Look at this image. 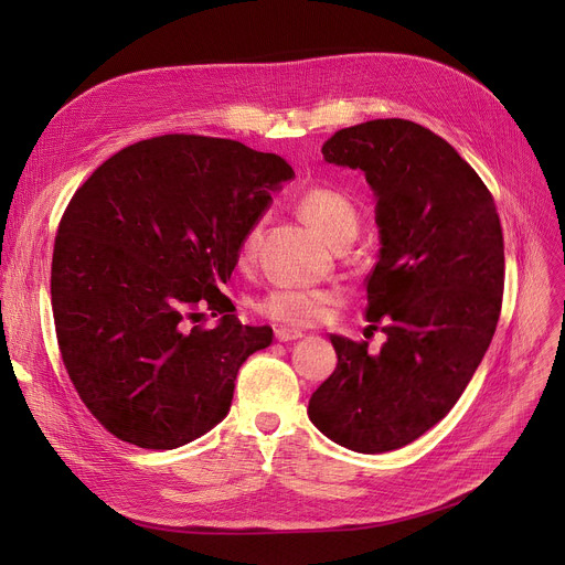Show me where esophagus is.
<instances>
[{"label": "esophagus", "mask_w": 565, "mask_h": 565, "mask_svg": "<svg viewBox=\"0 0 565 565\" xmlns=\"http://www.w3.org/2000/svg\"><path fill=\"white\" fill-rule=\"evenodd\" d=\"M302 330H292V328H277L275 330V339L277 341H298L302 339Z\"/></svg>", "instance_id": "esophagus-1"}]
</instances>
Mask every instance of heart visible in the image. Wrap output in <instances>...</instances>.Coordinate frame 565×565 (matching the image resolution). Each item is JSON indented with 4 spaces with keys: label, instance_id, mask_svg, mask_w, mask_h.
<instances>
[{
    "label": "heart",
    "instance_id": "1",
    "mask_svg": "<svg viewBox=\"0 0 565 565\" xmlns=\"http://www.w3.org/2000/svg\"><path fill=\"white\" fill-rule=\"evenodd\" d=\"M300 215L328 243L339 241L345 233L358 228V213L345 194L330 185H309L298 194ZM260 233V222H254L241 243V260L252 258ZM339 300V292L330 288H292L281 286L267 290L256 302V311L281 324H311L328 313L330 305Z\"/></svg>",
    "mask_w": 565,
    "mask_h": 565
}]
</instances>
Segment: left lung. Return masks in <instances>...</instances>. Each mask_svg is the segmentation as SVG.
Listing matches in <instances>:
<instances>
[{
  "label": "left lung",
  "instance_id": "obj_1",
  "mask_svg": "<svg viewBox=\"0 0 565 565\" xmlns=\"http://www.w3.org/2000/svg\"><path fill=\"white\" fill-rule=\"evenodd\" d=\"M322 158L362 169L375 192L382 247L366 277V318L384 324L387 341L371 354L366 341L332 334L339 362L307 412L345 449L394 451L447 417L494 337L497 205L449 141L405 118L343 128L322 143Z\"/></svg>",
  "mask_w": 565,
  "mask_h": 565
}]
</instances>
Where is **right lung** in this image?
Listing matches in <instances>:
<instances>
[{
  "instance_id": "1",
  "label": "right lung",
  "mask_w": 565,
  "mask_h": 565,
  "mask_svg": "<svg viewBox=\"0 0 565 565\" xmlns=\"http://www.w3.org/2000/svg\"><path fill=\"white\" fill-rule=\"evenodd\" d=\"M292 169L217 137L126 146L73 194L52 254L58 352L82 403L114 437L175 449L217 426L237 369L273 343L222 292L245 231ZM223 318L215 329L202 309Z\"/></svg>"
}]
</instances>
